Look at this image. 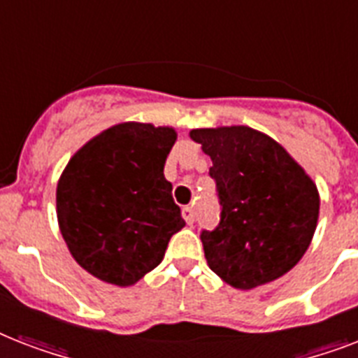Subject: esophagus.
Returning a JSON list of instances; mask_svg holds the SVG:
<instances>
[{"label": "esophagus", "instance_id": "1", "mask_svg": "<svg viewBox=\"0 0 358 358\" xmlns=\"http://www.w3.org/2000/svg\"><path fill=\"white\" fill-rule=\"evenodd\" d=\"M182 215H184L185 223L187 224L195 223V208L193 206H185L184 210H182Z\"/></svg>", "mask_w": 358, "mask_h": 358}]
</instances>
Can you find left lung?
I'll return each instance as SVG.
<instances>
[{
  "mask_svg": "<svg viewBox=\"0 0 358 358\" xmlns=\"http://www.w3.org/2000/svg\"><path fill=\"white\" fill-rule=\"evenodd\" d=\"M212 157L219 224L202 230L208 266L224 282L250 289L288 273L312 241L320 195L271 137L247 126L193 129Z\"/></svg>",
  "mask_w": 358,
  "mask_h": 358,
  "instance_id": "8db88e82",
  "label": "left lung"
}]
</instances>
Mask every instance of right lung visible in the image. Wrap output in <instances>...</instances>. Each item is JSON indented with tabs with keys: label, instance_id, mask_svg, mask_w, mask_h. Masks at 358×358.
I'll return each mask as SVG.
<instances>
[{
	"label": "right lung",
	"instance_id": "obj_1",
	"mask_svg": "<svg viewBox=\"0 0 358 358\" xmlns=\"http://www.w3.org/2000/svg\"><path fill=\"white\" fill-rule=\"evenodd\" d=\"M173 128L124 122L74 154L57 184L59 229L83 269L129 286L163 260L185 227L163 167Z\"/></svg>",
	"mask_w": 358,
	"mask_h": 358
}]
</instances>
